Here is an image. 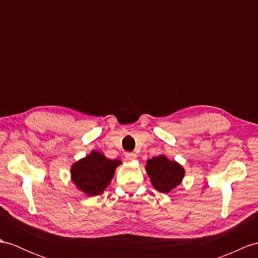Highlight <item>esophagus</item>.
I'll return each instance as SVG.
<instances>
[{"mask_svg": "<svg viewBox=\"0 0 258 258\" xmlns=\"http://www.w3.org/2000/svg\"><path fill=\"white\" fill-rule=\"evenodd\" d=\"M125 159L128 161H135L137 159V155L135 153H125Z\"/></svg>", "mask_w": 258, "mask_h": 258, "instance_id": "34e87169", "label": "esophagus"}]
</instances>
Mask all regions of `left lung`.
Listing matches in <instances>:
<instances>
[{
  "mask_svg": "<svg viewBox=\"0 0 258 258\" xmlns=\"http://www.w3.org/2000/svg\"><path fill=\"white\" fill-rule=\"evenodd\" d=\"M146 171L155 189L165 194L177 187L185 176L184 167L164 154L148 160Z\"/></svg>",
  "mask_w": 258,
  "mask_h": 258,
  "instance_id": "left-lung-1",
  "label": "left lung"
}]
</instances>
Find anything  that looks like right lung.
Here are the masks:
<instances>
[{
  "instance_id": "right-lung-1",
  "label": "right lung",
  "mask_w": 258,
  "mask_h": 258,
  "mask_svg": "<svg viewBox=\"0 0 258 258\" xmlns=\"http://www.w3.org/2000/svg\"><path fill=\"white\" fill-rule=\"evenodd\" d=\"M120 164L121 161L109 160L98 151H92L85 158L73 163L71 180L87 196H97L109 186L116 168Z\"/></svg>"
}]
</instances>
